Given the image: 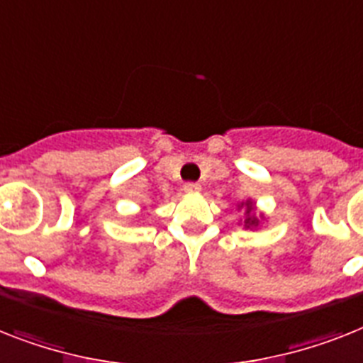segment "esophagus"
Listing matches in <instances>:
<instances>
[{"instance_id":"obj_1","label":"esophagus","mask_w":363,"mask_h":363,"mask_svg":"<svg viewBox=\"0 0 363 363\" xmlns=\"http://www.w3.org/2000/svg\"><path fill=\"white\" fill-rule=\"evenodd\" d=\"M200 184H194V182H187V184L184 185V191L185 193H199L200 191Z\"/></svg>"}]
</instances>
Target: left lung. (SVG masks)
Masks as SVG:
<instances>
[{"label": "left lung", "instance_id": "left-lung-1", "mask_svg": "<svg viewBox=\"0 0 363 363\" xmlns=\"http://www.w3.org/2000/svg\"><path fill=\"white\" fill-rule=\"evenodd\" d=\"M242 206L247 208V218H245V228H250V226H257V223H259V220H257V217H256V215H250V213H252V209H254L252 202H250V200H247V202H242L241 206H239V208H242Z\"/></svg>", "mask_w": 363, "mask_h": 363}]
</instances>
